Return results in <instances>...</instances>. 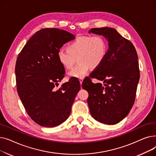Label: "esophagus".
<instances>
[{"label":"esophagus","mask_w":156,"mask_h":156,"mask_svg":"<svg viewBox=\"0 0 156 156\" xmlns=\"http://www.w3.org/2000/svg\"><path fill=\"white\" fill-rule=\"evenodd\" d=\"M79 80H80V84H81V85L82 84V82H83V78H80Z\"/></svg>","instance_id":"esophagus-1"}]
</instances>
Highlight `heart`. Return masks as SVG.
Here are the masks:
<instances>
[{
	"instance_id": "1",
	"label": "heart",
	"mask_w": 156,
	"mask_h": 156,
	"mask_svg": "<svg viewBox=\"0 0 156 156\" xmlns=\"http://www.w3.org/2000/svg\"><path fill=\"white\" fill-rule=\"evenodd\" d=\"M108 45L101 36H82L76 38L67 45V50L59 49L57 56L59 63L66 69H71L76 62V66L69 73L70 77L83 78L92 68H99L108 54Z\"/></svg>"
}]
</instances>
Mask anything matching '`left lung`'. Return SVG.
<instances>
[{"mask_svg": "<svg viewBox=\"0 0 156 156\" xmlns=\"http://www.w3.org/2000/svg\"><path fill=\"white\" fill-rule=\"evenodd\" d=\"M88 33L104 37L109 47L104 61L90 75L104 85L94 83L89 78L82 86L89 94L90 112L104 124H116L128 115L135 102L140 78L137 53L133 44L114 28H92ZM85 86L91 88L90 94Z\"/></svg>", "mask_w": 156, "mask_h": 156, "instance_id": "1", "label": "left lung"}]
</instances>
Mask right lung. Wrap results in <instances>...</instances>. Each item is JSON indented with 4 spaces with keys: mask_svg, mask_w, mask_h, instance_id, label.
<instances>
[{
    "mask_svg": "<svg viewBox=\"0 0 156 156\" xmlns=\"http://www.w3.org/2000/svg\"><path fill=\"white\" fill-rule=\"evenodd\" d=\"M75 38L65 30L44 28L28 40L18 55L15 67L18 94L28 116L42 126H57L66 120L80 90L75 79L55 88L65 74L57 52Z\"/></svg>",
    "mask_w": 156,
    "mask_h": 156,
    "instance_id": "add662e5",
    "label": "right lung"
}]
</instances>
